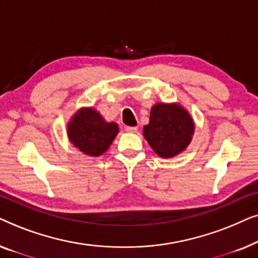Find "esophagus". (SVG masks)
I'll use <instances>...</instances> for the list:
<instances>
[{"label": "esophagus", "mask_w": 258, "mask_h": 258, "mask_svg": "<svg viewBox=\"0 0 258 258\" xmlns=\"http://www.w3.org/2000/svg\"><path fill=\"white\" fill-rule=\"evenodd\" d=\"M125 130L129 133H136L137 132V126H125Z\"/></svg>", "instance_id": "obj_1"}]
</instances>
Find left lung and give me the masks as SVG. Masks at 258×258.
<instances>
[{
	"label": "left lung",
	"instance_id": "obj_1",
	"mask_svg": "<svg viewBox=\"0 0 258 258\" xmlns=\"http://www.w3.org/2000/svg\"><path fill=\"white\" fill-rule=\"evenodd\" d=\"M195 124L191 116L178 103H156L151 108L149 124L143 135L160 157L181 154L191 142Z\"/></svg>",
	"mask_w": 258,
	"mask_h": 258
}]
</instances>
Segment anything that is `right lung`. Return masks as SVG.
<instances>
[{"instance_id":"add662e5","label":"right lung","mask_w":258,"mask_h":258,"mask_svg":"<svg viewBox=\"0 0 258 258\" xmlns=\"http://www.w3.org/2000/svg\"><path fill=\"white\" fill-rule=\"evenodd\" d=\"M118 125L107 122L93 108H82L68 123V137L74 146L88 156H101L117 135Z\"/></svg>"}]
</instances>
